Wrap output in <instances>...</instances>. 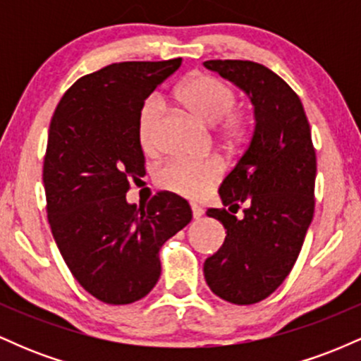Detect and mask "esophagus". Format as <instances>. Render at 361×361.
Instances as JSON below:
<instances>
[{"mask_svg": "<svg viewBox=\"0 0 361 361\" xmlns=\"http://www.w3.org/2000/svg\"><path fill=\"white\" fill-rule=\"evenodd\" d=\"M190 207H192V214H193V219H200L202 214H204V210H202L200 205L197 204H190Z\"/></svg>", "mask_w": 361, "mask_h": 361, "instance_id": "1", "label": "esophagus"}]
</instances>
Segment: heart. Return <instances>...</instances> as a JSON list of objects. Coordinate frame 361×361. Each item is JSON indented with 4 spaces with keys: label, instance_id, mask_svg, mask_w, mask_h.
<instances>
[{
    "label": "heart",
    "instance_id": "heart-1",
    "mask_svg": "<svg viewBox=\"0 0 361 361\" xmlns=\"http://www.w3.org/2000/svg\"><path fill=\"white\" fill-rule=\"evenodd\" d=\"M178 98L202 122L221 127V137L238 144L250 134V117L235 109V91L229 82L214 74L197 73L181 82ZM164 106L159 97L152 94L140 105L137 115V139L144 151H154L157 146ZM222 176L221 161L209 159H168L156 169L154 180L166 192L195 198L204 195Z\"/></svg>",
    "mask_w": 361,
    "mask_h": 361
}]
</instances>
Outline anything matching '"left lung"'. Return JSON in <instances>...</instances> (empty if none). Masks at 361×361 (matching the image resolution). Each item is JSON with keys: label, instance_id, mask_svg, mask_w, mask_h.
I'll use <instances>...</instances> for the list:
<instances>
[{"label": "left lung", "instance_id": "left-lung-1", "mask_svg": "<svg viewBox=\"0 0 361 361\" xmlns=\"http://www.w3.org/2000/svg\"><path fill=\"white\" fill-rule=\"evenodd\" d=\"M205 68L250 94L256 126L219 195L226 209L207 215L226 241L204 264L217 297L238 305L267 299L292 271L312 221L316 149L299 94L279 74L251 61H205ZM244 204L245 217L233 214Z\"/></svg>", "mask_w": 361, "mask_h": 361}]
</instances>
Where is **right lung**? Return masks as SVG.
<instances>
[{
  "instance_id": "1",
  "label": "right lung",
  "mask_w": 361,
  "mask_h": 361,
  "mask_svg": "<svg viewBox=\"0 0 361 361\" xmlns=\"http://www.w3.org/2000/svg\"><path fill=\"white\" fill-rule=\"evenodd\" d=\"M180 66L181 57L115 62L80 78L52 115L42 173L47 219L69 271L105 304L146 297L159 280L161 246L192 221L175 193L139 209L126 200L130 181L146 175L140 105Z\"/></svg>"
}]
</instances>
